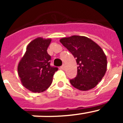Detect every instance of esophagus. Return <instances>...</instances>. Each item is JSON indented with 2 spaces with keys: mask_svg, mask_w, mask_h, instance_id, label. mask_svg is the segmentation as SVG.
I'll return each mask as SVG.
<instances>
[{
  "mask_svg": "<svg viewBox=\"0 0 123 123\" xmlns=\"http://www.w3.org/2000/svg\"><path fill=\"white\" fill-rule=\"evenodd\" d=\"M60 68H61V69H65V65H64V64H63V65H62V66H61Z\"/></svg>",
  "mask_w": 123,
  "mask_h": 123,
  "instance_id": "34e87169",
  "label": "esophagus"
}]
</instances>
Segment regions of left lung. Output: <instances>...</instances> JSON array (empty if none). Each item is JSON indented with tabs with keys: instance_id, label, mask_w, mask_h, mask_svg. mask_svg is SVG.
Wrapping results in <instances>:
<instances>
[{
	"instance_id": "obj_1",
	"label": "left lung",
	"mask_w": 123,
	"mask_h": 123,
	"mask_svg": "<svg viewBox=\"0 0 123 123\" xmlns=\"http://www.w3.org/2000/svg\"><path fill=\"white\" fill-rule=\"evenodd\" d=\"M60 42L76 58L78 74L70 79V83L80 91H88L95 87L104 76L107 60L100 47L89 38L72 36L62 38Z\"/></svg>"
}]
</instances>
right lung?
Here are the masks:
<instances>
[{"mask_svg": "<svg viewBox=\"0 0 123 123\" xmlns=\"http://www.w3.org/2000/svg\"><path fill=\"white\" fill-rule=\"evenodd\" d=\"M51 39L37 37L26 47L18 65V73L23 86L32 92H42L52 84L58 68L50 66L51 56L47 48Z\"/></svg>", "mask_w": 123, "mask_h": 123, "instance_id": "right-lung-1", "label": "right lung"}]
</instances>
